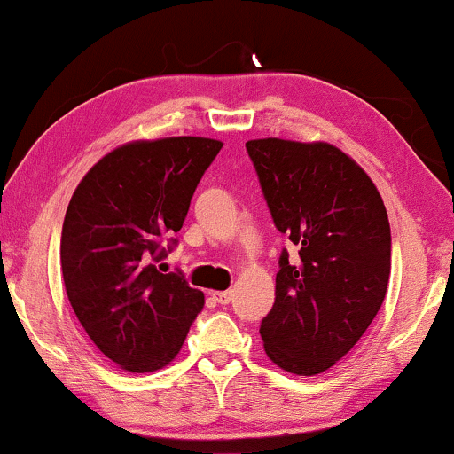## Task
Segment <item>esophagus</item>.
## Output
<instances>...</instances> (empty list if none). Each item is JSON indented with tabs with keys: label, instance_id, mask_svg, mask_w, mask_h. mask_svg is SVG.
Wrapping results in <instances>:
<instances>
[{
	"label": "esophagus",
	"instance_id": "obj_1",
	"mask_svg": "<svg viewBox=\"0 0 454 454\" xmlns=\"http://www.w3.org/2000/svg\"><path fill=\"white\" fill-rule=\"evenodd\" d=\"M213 300L216 303H221V306H227V303L233 300V291H215Z\"/></svg>",
	"mask_w": 454,
	"mask_h": 454
}]
</instances>
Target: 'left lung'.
Returning a JSON list of instances; mask_svg holds the SVG:
<instances>
[{"mask_svg":"<svg viewBox=\"0 0 454 454\" xmlns=\"http://www.w3.org/2000/svg\"><path fill=\"white\" fill-rule=\"evenodd\" d=\"M272 223L297 256H278L264 351L297 376L320 374L353 349L380 309L390 225L376 185L326 142H246Z\"/></svg>","mask_w":454,"mask_h":454,"instance_id":"8db88e82","label":"left lung"}]
</instances>
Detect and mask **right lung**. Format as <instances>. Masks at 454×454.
<instances>
[{
  "label": "right lung",
  "mask_w": 454,
  "mask_h": 454,
  "mask_svg": "<svg viewBox=\"0 0 454 454\" xmlns=\"http://www.w3.org/2000/svg\"><path fill=\"white\" fill-rule=\"evenodd\" d=\"M221 148L194 136L129 142L74 192L59 246L66 294L92 343L123 370L169 364L202 312V291L157 262L177 246L173 235Z\"/></svg>",
  "instance_id": "right-lung-1"
}]
</instances>
